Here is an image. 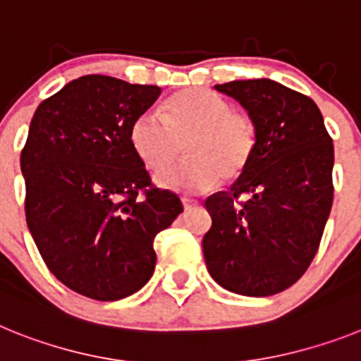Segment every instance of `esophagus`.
<instances>
[{
	"instance_id": "esophagus-1",
	"label": "esophagus",
	"mask_w": 361,
	"mask_h": 361,
	"mask_svg": "<svg viewBox=\"0 0 361 361\" xmlns=\"http://www.w3.org/2000/svg\"><path fill=\"white\" fill-rule=\"evenodd\" d=\"M183 206H184V209H193V208H197V206H199V202H197V200H193V199H188V197H184L183 199Z\"/></svg>"
}]
</instances>
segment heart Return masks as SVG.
Instances as JSON below:
<instances>
[{
  "mask_svg": "<svg viewBox=\"0 0 361 361\" xmlns=\"http://www.w3.org/2000/svg\"><path fill=\"white\" fill-rule=\"evenodd\" d=\"M133 149L157 170L173 161L180 148L188 159L155 175L166 190L202 193L226 177L238 178L257 149V128L250 116L231 110L224 97L206 88H190L170 97L162 114L148 110L130 130Z\"/></svg>",
  "mask_w": 361,
  "mask_h": 361,
  "instance_id": "obj_1",
  "label": "heart"
}]
</instances>
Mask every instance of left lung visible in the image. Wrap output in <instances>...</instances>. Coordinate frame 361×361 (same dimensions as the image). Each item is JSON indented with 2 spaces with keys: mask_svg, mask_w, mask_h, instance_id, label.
Here are the masks:
<instances>
[{
  "mask_svg": "<svg viewBox=\"0 0 361 361\" xmlns=\"http://www.w3.org/2000/svg\"><path fill=\"white\" fill-rule=\"evenodd\" d=\"M257 128L250 166L228 191L206 199L212 228L204 260L219 286L271 296L307 271L333 206V139L311 97L271 79L215 85ZM247 195L245 203L234 200Z\"/></svg>",
  "mask_w": 361,
  "mask_h": 361,
  "instance_id": "8db88e82",
  "label": "left lung"
}]
</instances>
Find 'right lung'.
Here are the masks:
<instances>
[{
	"label": "right lung",
	"mask_w": 361,
	"mask_h": 361,
	"mask_svg": "<svg viewBox=\"0 0 361 361\" xmlns=\"http://www.w3.org/2000/svg\"><path fill=\"white\" fill-rule=\"evenodd\" d=\"M159 95V86L82 75L30 121L21 152L28 229L52 275L88 298L139 291L155 269L153 238L183 213L175 193L152 186L130 141Z\"/></svg>",
	"instance_id": "right-lung-1"
}]
</instances>
